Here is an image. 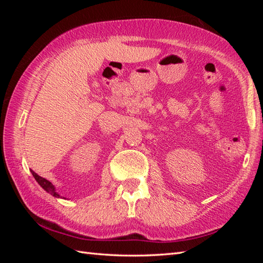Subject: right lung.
<instances>
[{
	"label": "right lung",
	"instance_id": "add662e5",
	"mask_svg": "<svg viewBox=\"0 0 263 263\" xmlns=\"http://www.w3.org/2000/svg\"><path fill=\"white\" fill-rule=\"evenodd\" d=\"M30 172H31L32 176L35 177V180L38 182L39 185H41L44 190H45V191H46L47 193L52 194L53 197H55V198H62V197H61V195L57 192V190H55V186L53 185V184H52L51 182H49L48 180H46V178L39 176V175L36 174V173L33 172V171H30Z\"/></svg>",
	"mask_w": 263,
	"mask_h": 263
}]
</instances>
